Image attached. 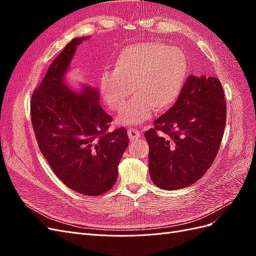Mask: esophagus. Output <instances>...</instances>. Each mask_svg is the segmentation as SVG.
I'll list each match as a JSON object with an SVG mask.
<instances>
[{
  "instance_id": "obj_1",
  "label": "esophagus",
  "mask_w": 256,
  "mask_h": 256,
  "mask_svg": "<svg viewBox=\"0 0 256 256\" xmlns=\"http://www.w3.org/2000/svg\"><path fill=\"white\" fill-rule=\"evenodd\" d=\"M128 136L130 138V141L136 140V138H140L141 136V132L136 129H132V128H129L128 129Z\"/></svg>"
}]
</instances>
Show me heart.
<instances>
[{
	"mask_svg": "<svg viewBox=\"0 0 256 256\" xmlns=\"http://www.w3.org/2000/svg\"><path fill=\"white\" fill-rule=\"evenodd\" d=\"M112 72L100 76V92L110 110L126 106L130 88L134 96L118 118L124 126L140 125L154 112L168 110L180 98L188 76V60L178 48L147 42L128 46L116 54Z\"/></svg>",
	"mask_w": 256,
	"mask_h": 256,
	"instance_id": "obj_1",
	"label": "heart"
}]
</instances>
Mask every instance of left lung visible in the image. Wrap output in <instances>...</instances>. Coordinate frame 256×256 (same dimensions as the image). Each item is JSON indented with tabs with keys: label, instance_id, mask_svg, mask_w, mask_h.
<instances>
[{
	"label": "left lung",
	"instance_id": "obj_1",
	"mask_svg": "<svg viewBox=\"0 0 256 256\" xmlns=\"http://www.w3.org/2000/svg\"><path fill=\"white\" fill-rule=\"evenodd\" d=\"M226 122L220 81L190 74L174 106L144 134L154 184L164 190H178L196 182L218 154Z\"/></svg>",
	"mask_w": 256,
	"mask_h": 256
}]
</instances>
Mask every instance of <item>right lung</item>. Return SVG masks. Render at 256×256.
<instances>
[{
	"instance_id": "obj_1",
	"label": "right lung",
	"mask_w": 256,
	"mask_h": 256,
	"mask_svg": "<svg viewBox=\"0 0 256 256\" xmlns=\"http://www.w3.org/2000/svg\"><path fill=\"white\" fill-rule=\"evenodd\" d=\"M69 42L49 66L30 100V118L38 146L52 171L67 187L84 196L109 191L128 147L125 128L108 132L112 118L99 104V90L84 84L74 90L65 78L76 47Z\"/></svg>"
}]
</instances>
